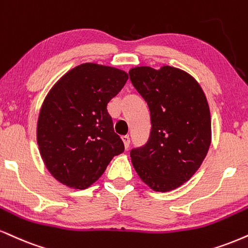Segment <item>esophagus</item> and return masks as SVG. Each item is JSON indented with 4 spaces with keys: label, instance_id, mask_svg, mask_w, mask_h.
Segmentation results:
<instances>
[{
    "label": "esophagus",
    "instance_id": "esophagus-1",
    "mask_svg": "<svg viewBox=\"0 0 248 248\" xmlns=\"http://www.w3.org/2000/svg\"><path fill=\"white\" fill-rule=\"evenodd\" d=\"M122 142H124V148L128 149V147H129V143H130V137H129V135L122 136Z\"/></svg>",
    "mask_w": 248,
    "mask_h": 248
}]
</instances>
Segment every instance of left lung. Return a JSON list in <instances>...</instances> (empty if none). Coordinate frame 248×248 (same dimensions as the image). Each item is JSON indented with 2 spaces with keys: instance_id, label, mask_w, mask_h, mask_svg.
I'll use <instances>...</instances> for the list:
<instances>
[{
  "instance_id": "left-lung-1",
  "label": "left lung",
  "mask_w": 248,
  "mask_h": 248,
  "mask_svg": "<svg viewBox=\"0 0 248 248\" xmlns=\"http://www.w3.org/2000/svg\"><path fill=\"white\" fill-rule=\"evenodd\" d=\"M129 75L148 103L153 124L147 144L130 151L134 169L155 192L177 189L195 174L209 150L207 97L190 74L171 65H141Z\"/></svg>"
}]
</instances>
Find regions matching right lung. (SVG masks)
<instances>
[{
    "instance_id": "add662e5",
    "label": "right lung",
    "mask_w": 248,
    "mask_h": 248,
    "mask_svg": "<svg viewBox=\"0 0 248 248\" xmlns=\"http://www.w3.org/2000/svg\"><path fill=\"white\" fill-rule=\"evenodd\" d=\"M127 79L126 71L88 62L67 71L45 97L37 142L45 166L59 183L86 189L124 153L107 104Z\"/></svg>"
}]
</instances>
